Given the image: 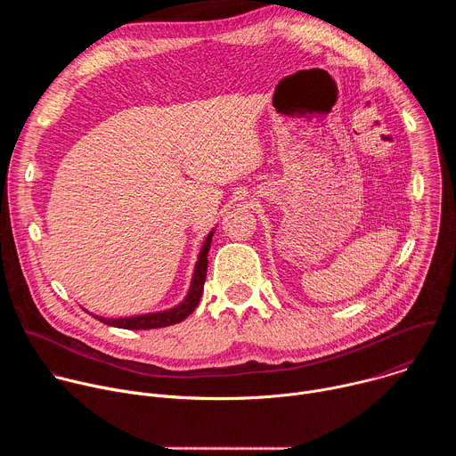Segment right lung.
Segmentation results:
<instances>
[{
  "label": "right lung",
  "instance_id": "1",
  "mask_svg": "<svg viewBox=\"0 0 456 456\" xmlns=\"http://www.w3.org/2000/svg\"><path fill=\"white\" fill-rule=\"evenodd\" d=\"M213 234L215 229L208 234L200 252H199V259L194 264V271H192V278H191V285L189 290L185 294V297L167 308V310H160V312H150V314H141V315H132V317H101L92 314L95 319H99L101 322L108 324V327H115V329H124V330H151V329H162V327H171V324H176L180 321H183L191 312H194L197 308L202 292H204V283H206V276H208V254L211 248V241H213Z\"/></svg>",
  "mask_w": 456,
  "mask_h": 456
}]
</instances>
